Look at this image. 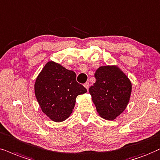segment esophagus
Returning <instances> with one entry per match:
<instances>
[{
	"label": "esophagus",
	"mask_w": 160,
	"mask_h": 160,
	"mask_svg": "<svg viewBox=\"0 0 160 160\" xmlns=\"http://www.w3.org/2000/svg\"><path fill=\"white\" fill-rule=\"evenodd\" d=\"M84 86H85V88H86V89L88 90V88H89V82H86V83L84 84Z\"/></svg>",
	"instance_id": "1"
}]
</instances>
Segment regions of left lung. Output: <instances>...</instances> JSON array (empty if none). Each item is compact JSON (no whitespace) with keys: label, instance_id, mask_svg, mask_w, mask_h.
<instances>
[{"label":"left lung","instance_id":"left-lung-1","mask_svg":"<svg viewBox=\"0 0 160 160\" xmlns=\"http://www.w3.org/2000/svg\"><path fill=\"white\" fill-rule=\"evenodd\" d=\"M96 82L89 93L100 117L116 119L126 108L131 93V82L115 66H100L94 74Z\"/></svg>","mask_w":160,"mask_h":160}]
</instances>
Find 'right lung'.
Instances as JSON below:
<instances>
[{
	"label": "right lung",
	"mask_w": 160,
	"mask_h": 160,
	"mask_svg": "<svg viewBox=\"0 0 160 160\" xmlns=\"http://www.w3.org/2000/svg\"><path fill=\"white\" fill-rule=\"evenodd\" d=\"M87 92L76 81L74 72L53 61L46 64L35 84V97L43 112L54 122H62L73 111L76 98Z\"/></svg>",
	"instance_id": "add662e5"
}]
</instances>
